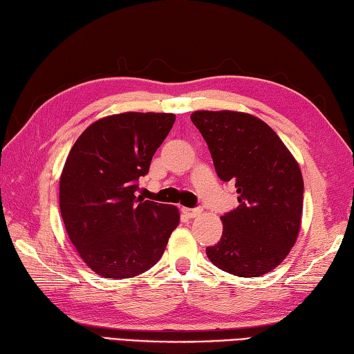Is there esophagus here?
<instances>
[{"label": "esophagus", "instance_id": "1", "mask_svg": "<svg viewBox=\"0 0 354 354\" xmlns=\"http://www.w3.org/2000/svg\"><path fill=\"white\" fill-rule=\"evenodd\" d=\"M182 213L185 216H188V218H196V216H199L202 213L201 208H182Z\"/></svg>", "mask_w": 354, "mask_h": 354}]
</instances>
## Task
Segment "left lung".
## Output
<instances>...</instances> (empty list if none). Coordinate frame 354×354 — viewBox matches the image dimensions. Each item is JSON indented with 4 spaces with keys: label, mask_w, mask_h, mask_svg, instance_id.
Listing matches in <instances>:
<instances>
[{
    "label": "left lung",
    "mask_w": 354,
    "mask_h": 354,
    "mask_svg": "<svg viewBox=\"0 0 354 354\" xmlns=\"http://www.w3.org/2000/svg\"><path fill=\"white\" fill-rule=\"evenodd\" d=\"M221 180L234 183L239 205L221 216L224 232L207 255L236 277H261L292 249L301 225L300 166L274 130L243 111L199 110L191 115Z\"/></svg>",
    "instance_id": "8db88e82"
}]
</instances>
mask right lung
<instances>
[{
    "label": "right lung",
    "instance_id": "add662e5",
    "mask_svg": "<svg viewBox=\"0 0 354 354\" xmlns=\"http://www.w3.org/2000/svg\"><path fill=\"white\" fill-rule=\"evenodd\" d=\"M176 121L172 113L105 116L86 127L60 176V213L73 245L104 278H132L157 264L177 207L135 196L138 178Z\"/></svg>",
    "mask_w": 354,
    "mask_h": 354
}]
</instances>
